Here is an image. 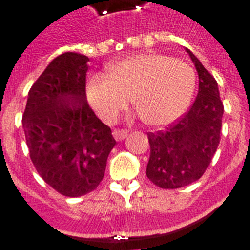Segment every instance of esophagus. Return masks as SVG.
Masks as SVG:
<instances>
[{"label": "esophagus", "instance_id": "34e87169", "mask_svg": "<svg viewBox=\"0 0 250 250\" xmlns=\"http://www.w3.org/2000/svg\"><path fill=\"white\" fill-rule=\"evenodd\" d=\"M127 134H129V131L127 130H123V129H115L114 131H112V135H114V138L116 139L118 141H121L124 140V139L126 138Z\"/></svg>", "mask_w": 250, "mask_h": 250}]
</instances>
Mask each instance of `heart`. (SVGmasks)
I'll return each mask as SVG.
<instances>
[{
	"label": "heart",
	"mask_w": 250,
	"mask_h": 250,
	"mask_svg": "<svg viewBox=\"0 0 250 250\" xmlns=\"http://www.w3.org/2000/svg\"><path fill=\"white\" fill-rule=\"evenodd\" d=\"M195 87V71L188 62L141 52L110 63L107 74L91 75L86 92L90 105L104 120L118 118L132 94V103L145 123L167 126L185 114Z\"/></svg>",
	"instance_id": "heart-1"
}]
</instances>
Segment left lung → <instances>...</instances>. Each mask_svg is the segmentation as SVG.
<instances>
[{
  "label": "left lung",
  "mask_w": 250,
  "mask_h": 250,
  "mask_svg": "<svg viewBox=\"0 0 250 250\" xmlns=\"http://www.w3.org/2000/svg\"><path fill=\"white\" fill-rule=\"evenodd\" d=\"M199 76V91L190 110L167 130L147 132L146 175L156 187L178 189L202 178L220 141L224 106L215 79L185 48Z\"/></svg>",
  "instance_id": "8db88e82"
}]
</instances>
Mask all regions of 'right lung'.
Segmentation results:
<instances>
[{
    "label": "right lung",
    "mask_w": 250,
    "mask_h": 250,
    "mask_svg": "<svg viewBox=\"0 0 250 250\" xmlns=\"http://www.w3.org/2000/svg\"><path fill=\"white\" fill-rule=\"evenodd\" d=\"M89 57L65 52L28 91L22 116L30 158L40 176L70 198L95 190L116 141L86 100Z\"/></svg>",
    "instance_id": "obj_1"
}]
</instances>
